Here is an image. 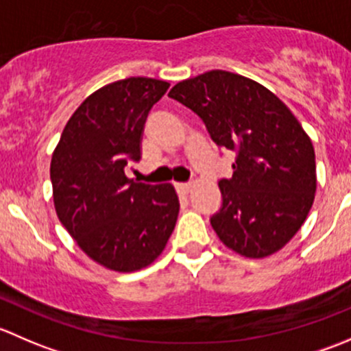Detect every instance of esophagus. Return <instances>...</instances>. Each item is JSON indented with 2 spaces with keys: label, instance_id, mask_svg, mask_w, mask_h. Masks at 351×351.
I'll list each match as a JSON object with an SVG mask.
<instances>
[{
  "label": "esophagus",
  "instance_id": "1",
  "mask_svg": "<svg viewBox=\"0 0 351 351\" xmlns=\"http://www.w3.org/2000/svg\"><path fill=\"white\" fill-rule=\"evenodd\" d=\"M176 190H178L180 193H189L190 190H192V185H190V183H176Z\"/></svg>",
  "mask_w": 351,
  "mask_h": 351
}]
</instances>
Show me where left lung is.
Here are the masks:
<instances>
[{"label":"left lung","instance_id":"obj_1","mask_svg":"<svg viewBox=\"0 0 351 351\" xmlns=\"http://www.w3.org/2000/svg\"><path fill=\"white\" fill-rule=\"evenodd\" d=\"M168 97L197 113L219 147L236 153L210 217L219 239L246 258L282 250L316 193V154L299 120L260 83L221 69L175 84Z\"/></svg>","mask_w":351,"mask_h":351}]
</instances>
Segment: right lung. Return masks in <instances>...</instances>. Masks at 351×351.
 Instances as JSON below:
<instances>
[{"mask_svg": "<svg viewBox=\"0 0 351 351\" xmlns=\"http://www.w3.org/2000/svg\"><path fill=\"white\" fill-rule=\"evenodd\" d=\"M169 84L127 77L95 91L67 120L52 154L51 182L59 221L77 246L115 271H136L161 254L180 202L173 185L129 180L141 159L151 108Z\"/></svg>", "mask_w": 351, "mask_h": 351, "instance_id": "obj_1", "label": "right lung"}]
</instances>
